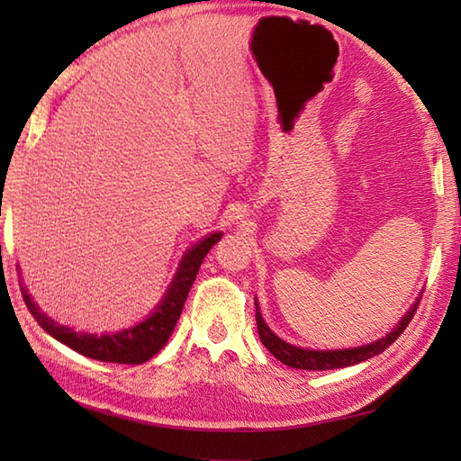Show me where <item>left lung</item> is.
<instances>
[{
  "instance_id": "8db88e82",
  "label": "left lung",
  "mask_w": 461,
  "mask_h": 461,
  "mask_svg": "<svg viewBox=\"0 0 461 461\" xmlns=\"http://www.w3.org/2000/svg\"><path fill=\"white\" fill-rule=\"evenodd\" d=\"M418 297L412 307L408 309L406 315L402 317V321L388 332L386 337H382L370 345H362V347H355V348H342V350H311V348H301V347H293L289 342H285L283 339H279L276 332H273L266 321H263L261 312H259V305L256 301V321H258V332L259 339L266 348L271 352L273 357L277 360H281L283 365H287L291 368H301V370H330V368H345V366H352L358 365L362 360H368L372 357L380 355L382 350L388 348L393 342L402 335L404 329L410 325L412 321L414 312L420 305Z\"/></svg>"
}]
</instances>
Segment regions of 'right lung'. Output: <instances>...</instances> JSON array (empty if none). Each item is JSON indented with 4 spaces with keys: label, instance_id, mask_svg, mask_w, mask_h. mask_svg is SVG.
Here are the masks:
<instances>
[{
    "label": "right lung",
    "instance_id": "right-lung-1",
    "mask_svg": "<svg viewBox=\"0 0 461 461\" xmlns=\"http://www.w3.org/2000/svg\"><path fill=\"white\" fill-rule=\"evenodd\" d=\"M220 240L221 233L215 231L212 236H205L202 241L194 243V248L184 253L180 267L176 271L168 291H166V295L158 303V307L154 309L152 315L139 322V325L114 332V335H86V332H77L68 327L57 325L53 319H49L45 312L39 311L25 287H22L23 301L33 319L41 325L45 332H49L59 342H63L68 348H73L83 357L103 362L142 365V362L152 358L168 342L176 322H178L182 315L185 297H188L192 283L195 281V276H198L202 261Z\"/></svg>",
    "mask_w": 461,
    "mask_h": 461
}]
</instances>
